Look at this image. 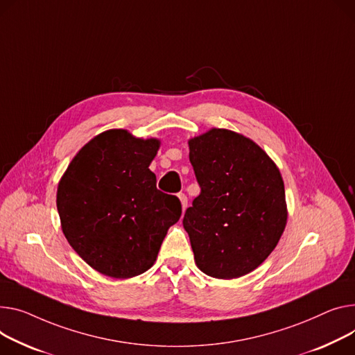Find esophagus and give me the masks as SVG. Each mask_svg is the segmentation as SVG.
I'll return each instance as SVG.
<instances>
[{"instance_id":"obj_1","label":"esophagus","mask_w":355,"mask_h":355,"mask_svg":"<svg viewBox=\"0 0 355 355\" xmlns=\"http://www.w3.org/2000/svg\"><path fill=\"white\" fill-rule=\"evenodd\" d=\"M178 198H180V201H181L182 211H185V209H187V205H188V198H187V196L181 193V194H178Z\"/></svg>"}]
</instances>
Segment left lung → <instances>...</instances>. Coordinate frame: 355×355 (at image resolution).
Segmentation results:
<instances>
[{
	"instance_id": "obj_1",
	"label": "left lung",
	"mask_w": 355,
	"mask_h": 355,
	"mask_svg": "<svg viewBox=\"0 0 355 355\" xmlns=\"http://www.w3.org/2000/svg\"><path fill=\"white\" fill-rule=\"evenodd\" d=\"M201 187L182 220L197 267L232 279L261 266L287 224L284 181L268 154L243 134L211 128L188 139Z\"/></svg>"
}]
</instances>
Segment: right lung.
Wrapping results in <instances>:
<instances>
[{"mask_svg": "<svg viewBox=\"0 0 355 355\" xmlns=\"http://www.w3.org/2000/svg\"><path fill=\"white\" fill-rule=\"evenodd\" d=\"M161 141L108 130L71 159L57 188L69 245L96 271L131 278L155 263L162 240L181 217L175 196L157 190L148 168Z\"/></svg>", "mask_w": 355, "mask_h": 355, "instance_id": "obj_1", "label": "right lung"}]
</instances>
